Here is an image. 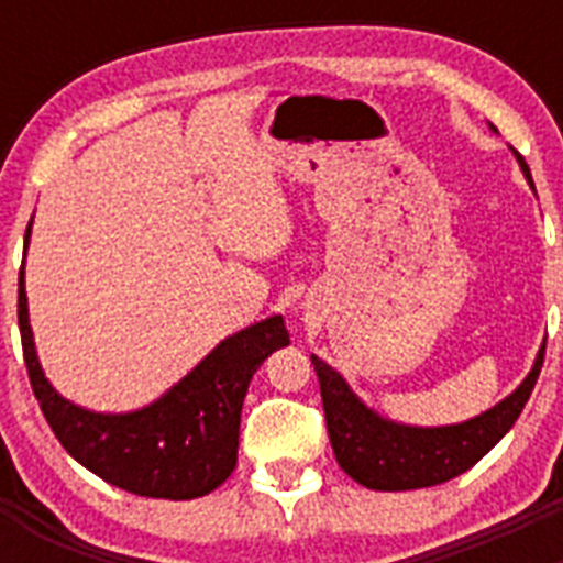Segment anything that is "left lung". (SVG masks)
Returning <instances> with one entry per match:
<instances>
[{"label":"left lung","instance_id":"1","mask_svg":"<svg viewBox=\"0 0 563 563\" xmlns=\"http://www.w3.org/2000/svg\"><path fill=\"white\" fill-rule=\"evenodd\" d=\"M527 183L533 186L530 168L525 161ZM544 346L539 350L533 369L521 380L519 389L485 415L474 420L440 426V429H417L395 420H383L357 400L355 391L346 386L332 366L312 355L321 400H324L327 431H330L332 451L343 474H350L357 485L372 490H415V487L442 485L474 467L496 442L514 429L525 402L530 400L536 380H539Z\"/></svg>","mask_w":563,"mask_h":563}]
</instances>
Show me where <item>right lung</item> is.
I'll return each mask as SVG.
<instances>
[{
	"label": "right lung",
	"mask_w": 563,
	"mask_h": 563,
	"mask_svg": "<svg viewBox=\"0 0 563 563\" xmlns=\"http://www.w3.org/2000/svg\"><path fill=\"white\" fill-rule=\"evenodd\" d=\"M27 242L30 225L24 251ZM19 332L33 395L67 454L121 490L174 501L211 494L231 476L239 415L253 372L273 350L290 343L285 318H265L225 338L146 409L101 415L64 400L44 377L27 318L24 265L19 273Z\"/></svg>",
	"instance_id": "obj_1"
}]
</instances>
